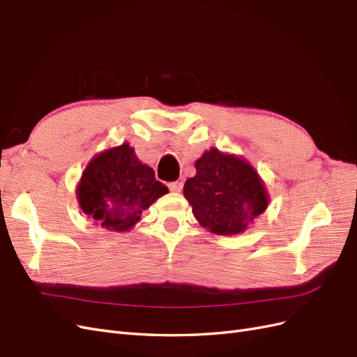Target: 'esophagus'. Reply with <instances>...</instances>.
Masks as SVG:
<instances>
[{"label":"esophagus","mask_w":357,"mask_h":357,"mask_svg":"<svg viewBox=\"0 0 357 357\" xmlns=\"http://www.w3.org/2000/svg\"><path fill=\"white\" fill-rule=\"evenodd\" d=\"M168 188L172 192H180L183 189V183L181 181H171V183H168Z\"/></svg>","instance_id":"obj_1"}]
</instances>
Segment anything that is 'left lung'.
<instances>
[{"instance_id": "obj_1", "label": "left lung", "mask_w": 357, "mask_h": 357, "mask_svg": "<svg viewBox=\"0 0 357 357\" xmlns=\"http://www.w3.org/2000/svg\"><path fill=\"white\" fill-rule=\"evenodd\" d=\"M195 168L197 176L186 180L183 193L197 220L213 234H241L266 210L264 183L245 160L211 149Z\"/></svg>"}]
</instances>
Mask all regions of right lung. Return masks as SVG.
Wrapping results in <instances>:
<instances>
[{
  "instance_id": "1",
  "label": "right lung",
  "mask_w": 357,
  "mask_h": 357,
  "mask_svg": "<svg viewBox=\"0 0 357 357\" xmlns=\"http://www.w3.org/2000/svg\"><path fill=\"white\" fill-rule=\"evenodd\" d=\"M168 188L155 178L129 144L95 156L77 189L82 210L109 231H128Z\"/></svg>"
}]
</instances>
